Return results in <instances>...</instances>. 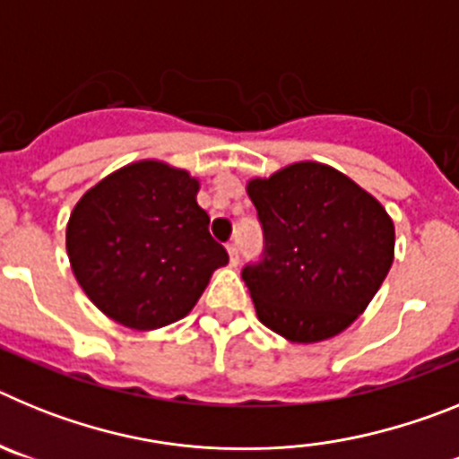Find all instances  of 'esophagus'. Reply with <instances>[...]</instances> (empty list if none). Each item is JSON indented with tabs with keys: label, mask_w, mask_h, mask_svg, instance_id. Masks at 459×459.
Segmentation results:
<instances>
[{
	"label": "esophagus",
	"mask_w": 459,
	"mask_h": 459,
	"mask_svg": "<svg viewBox=\"0 0 459 459\" xmlns=\"http://www.w3.org/2000/svg\"><path fill=\"white\" fill-rule=\"evenodd\" d=\"M227 253H230V262H232L234 266L238 264V248L237 243H227Z\"/></svg>",
	"instance_id": "esophagus-1"
}]
</instances>
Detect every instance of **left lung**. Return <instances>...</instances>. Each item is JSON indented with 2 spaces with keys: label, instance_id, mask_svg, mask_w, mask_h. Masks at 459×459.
I'll list each match as a JSON object with an SVG mask.
<instances>
[{
  "label": "left lung",
  "instance_id": "1",
  "mask_svg": "<svg viewBox=\"0 0 459 459\" xmlns=\"http://www.w3.org/2000/svg\"><path fill=\"white\" fill-rule=\"evenodd\" d=\"M264 250L243 266L259 322L291 342L333 338L366 310L393 264L395 230L384 206L322 163L253 179Z\"/></svg>",
  "mask_w": 459,
  "mask_h": 459
}]
</instances>
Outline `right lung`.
<instances>
[{
	"instance_id": "1",
	"label": "right lung",
	"mask_w": 459,
	"mask_h": 459,
	"mask_svg": "<svg viewBox=\"0 0 459 459\" xmlns=\"http://www.w3.org/2000/svg\"><path fill=\"white\" fill-rule=\"evenodd\" d=\"M200 184L184 169L142 160L84 193L68 221L73 273L93 306L124 326L186 317L230 255L209 234Z\"/></svg>"
}]
</instances>
